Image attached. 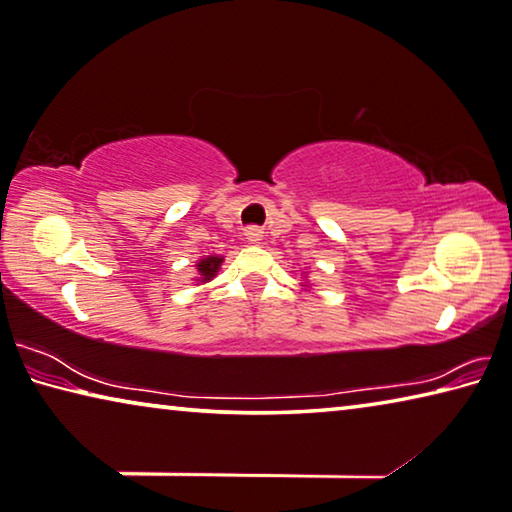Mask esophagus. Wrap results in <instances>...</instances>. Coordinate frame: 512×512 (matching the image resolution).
Wrapping results in <instances>:
<instances>
[{
	"label": "esophagus",
	"mask_w": 512,
	"mask_h": 512,
	"mask_svg": "<svg viewBox=\"0 0 512 512\" xmlns=\"http://www.w3.org/2000/svg\"><path fill=\"white\" fill-rule=\"evenodd\" d=\"M247 235V242H251V245H258V242L263 240V229H256V226H251V229L245 231Z\"/></svg>",
	"instance_id": "esophagus-1"
}]
</instances>
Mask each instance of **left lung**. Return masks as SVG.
<instances>
[{
  "label": "left lung",
  "instance_id": "left-lung-1",
  "mask_svg": "<svg viewBox=\"0 0 512 512\" xmlns=\"http://www.w3.org/2000/svg\"><path fill=\"white\" fill-rule=\"evenodd\" d=\"M302 286H304V290H306V288H311V283H309V281H306V279H304V283H302Z\"/></svg>",
  "mask_w": 512,
  "mask_h": 512
}]
</instances>
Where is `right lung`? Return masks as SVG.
Listing matches in <instances>:
<instances>
[{
	"label": "right lung",
	"mask_w": 512,
	"mask_h": 512,
	"mask_svg": "<svg viewBox=\"0 0 512 512\" xmlns=\"http://www.w3.org/2000/svg\"><path fill=\"white\" fill-rule=\"evenodd\" d=\"M222 263H224L222 256H206V258H201V261L196 263V272H199V277H196L194 281H199V283L212 281V279L217 277V272H219V267H222Z\"/></svg>",
	"instance_id": "add662e5"
}]
</instances>
